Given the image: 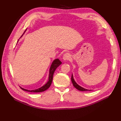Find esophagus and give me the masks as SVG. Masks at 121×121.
I'll return each instance as SVG.
<instances>
[{
	"label": "esophagus",
	"mask_w": 121,
	"mask_h": 121,
	"mask_svg": "<svg viewBox=\"0 0 121 121\" xmlns=\"http://www.w3.org/2000/svg\"><path fill=\"white\" fill-rule=\"evenodd\" d=\"M70 57H71V56L70 55V53H66L65 54V55H64V56H63V60L66 61V60H69V59H70Z\"/></svg>",
	"instance_id": "1"
}]
</instances>
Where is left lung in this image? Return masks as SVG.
<instances>
[{"label":"left lung","instance_id":"obj_1","mask_svg":"<svg viewBox=\"0 0 121 121\" xmlns=\"http://www.w3.org/2000/svg\"><path fill=\"white\" fill-rule=\"evenodd\" d=\"M71 81L72 82L73 85L74 87L76 88L77 89H78V91H91V90H88V89H87L83 88V87H82L81 86H80L79 85L77 84L76 83V82L74 80V79L73 78V74H72V77H71Z\"/></svg>","mask_w":121,"mask_h":121}]
</instances>
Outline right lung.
Returning <instances> with one entry per match:
<instances>
[{
  "label": "right lung",
  "instance_id": "right-lung-1",
  "mask_svg": "<svg viewBox=\"0 0 121 121\" xmlns=\"http://www.w3.org/2000/svg\"><path fill=\"white\" fill-rule=\"evenodd\" d=\"M26 30H25V32H24L23 34H24ZM23 34L21 36V37H22V36L23 35ZM18 41H17V42H18ZM61 63H62V62H61L59 59H55V60H54L53 61V62H52V64H51L50 69H49V74L48 81L47 83H46V84H45L42 87H41L40 88H39L36 89H34V90H31V91L24 89L23 88H22V87H20V88H21L22 90H23V91H24L33 92H43V91H46L47 89L49 88V87L50 86L51 84V83H52L53 73H54V72H55V70H56V69L57 68L59 65H61Z\"/></svg>",
  "mask_w": 121,
  "mask_h": 121
}]
</instances>
